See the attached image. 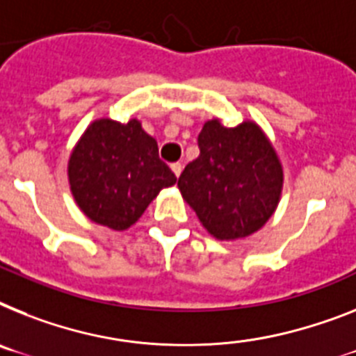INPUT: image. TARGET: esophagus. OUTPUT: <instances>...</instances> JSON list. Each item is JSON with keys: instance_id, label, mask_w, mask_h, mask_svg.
<instances>
[{"instance_id": "1", "label": "esophagus", "mask_w": 356, "mask_h": 356, "mask_svg": "<svg viewBox=\"0 0 356 356\" xmlns=\"http://www.w3.org/2000/svg\"><path fill=\"white\" fill-rule=\"evenodd\" d=\"M172 172L175 173V177H179V175H181V172H183V164H181V163H173L172 164Z\"/></svg>"}]
</instances>
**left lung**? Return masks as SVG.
Returning <instances> with one entry per match:
<instances>
[{
	"mask_svg": "<svg viewBox=\"0 0 356 356\" xmlns=\"http://www.w3.org/2000/svg\"><path fill=\"white\" fill-rule=\"evenodd\" d=\"M199 157L186 164L179 190L213 237H248L273 215L282 190V166L255 122L235 128L217 119L199 134Z\"/></svg>",
	"mask_w": 356,
	"mask_h": 356,
	"instance_id": "8db88e82",
	"label": "left lung"
}]
</instances>
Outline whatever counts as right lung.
<instances>
[{
  "label": "right lung",
  "mask_w": 356,
  "mask_h": 356,
  "mask_svg": "<svg viewBox=\"0 0 356 356\" xmlns=\"http://www.w3.org/2000/svg\"><path fill=\"white\" fill-rule=\"evenodd\" d=\"M68 181L88 219L121 232L177 177L159 159L157 141L137 119L127 124L99 119L86 128L72 152Z\"/></svg>",
  "instance_id": "right-lung-1"
}]
</instances>
